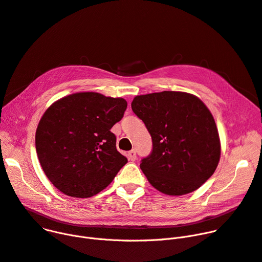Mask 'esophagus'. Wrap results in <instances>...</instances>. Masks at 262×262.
Returning <instances> with one entry per match:
<instances>
[{
	"instance_id": "1",
	"label": "esophagus",
	"mask_w": 262,
	"mask_h": 262,
	"mask_svg": "<svg viewBox=\"0 0 262 262\" xmlns=\"http://www.w3.org/2000/svg\"><path fill=\"white\" fill-rule=\"evenodd\" d=\"M127 157H128V159L130 160V161H135L136 159H137V155H136V151L133 149V150H130V151H128V154H127Z\"/></svg>"
}]
</instances>
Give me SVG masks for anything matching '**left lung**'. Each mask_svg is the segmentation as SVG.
Wrapping results in <instances>:
<instances>
[{"instance_id":"left-lung-1","label":"left lung","mask_w":262,"mask_h":262,"mask_svg":"<svg viewBox=\"0 0 262 262\" xmlns=\"http://www.w3.org/2000/svg\"><path fill=\"white\" fill-rule=\"evenodd\" d=\"M132 110L151 136L140 168L148 182L170 196L199 188L217 168L220 140L215 120L196 96L161 92L137 96Z\"/></svg>"}]
</instances>
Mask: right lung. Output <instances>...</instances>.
<instances>
[{"mask_svg": "<svg viewBox=\"0 0 262 262\" xmlns=\"http://www.w3.org/2000/svg\"><path fill=\"white\" fill-rule=\"evenodd\" d=\"M126 107L122 98L77 93L46 110L37 128L36 149L45 175L63 194L93 197L126 164L111 132Z\"/></svg>", "mask_w": 262, "mask_h": 262, "instance_id": "right-lung-1", "label": "right lung"}]
</instances>
